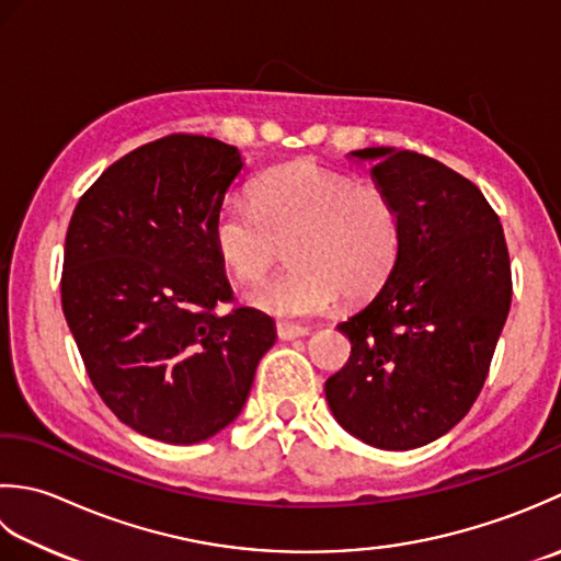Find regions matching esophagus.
Listing matches in <instances>:
<instances>
[{
	"instance_id": "esophagus-1",
	"label": "esophagus",
	"mask_w": 561,
	"mask_h": 561,
	"mask_svg": "<svg viewBox=\"0 0 561 561\" xmlns=\"http://www.w3.org/2000/svg\"><path fill=\"white\" fill-rule=\"evenodd\" d=\"M276 331H278V339L280 341H295V339H302V336L310 334V329H307V327L290 324V322H280L276 327Z\"/></svg>"
}]
</instances>
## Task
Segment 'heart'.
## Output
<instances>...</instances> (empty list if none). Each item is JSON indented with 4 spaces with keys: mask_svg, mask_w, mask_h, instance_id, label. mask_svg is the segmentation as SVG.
<instances>
[{
    "mask_svg": "<svg viewBox=\"0 0 561 561\" xmlns=\"http://www.w3.org/2000/svg\"><path fill=\"white\" fill-rule=\"evenodd\" d=\"M254 203L225 198L213 242L239 280L256 283L288 244L293 268L247 295L259 312L307 319L336 302L360 300L390 276L402 220L394 201L373 184H356L314 162H290L254 184Z\"/></svg>",
    "mask_w": 561,
    "mask_h": 561,
    "instance_id": "obj_1",
    "label": "heart"
}]
</instances>
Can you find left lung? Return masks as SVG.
I'll list each match as a JSON object with an SVG mask.
<instances>
[{
  "mask_svg": "<svg viewBox=\"0 0 561 561\" xmlns=\"http://www.w3.org/2000/svg\"><path fill=\"white\" fill-rule=\"evenodd\" d=\"M348 157L402 220L397 264L373 300L339 324L351 358L324 392L351 436L411 450L445 436L486 380L511 307V261L499 215L470 179L394 147Z\"/></svg>",
  "mask_w": 561,
  "mask_h": 561,
  "instance_id": "8db88e82",
  "label": "left lung"
}]
</instances>
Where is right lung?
I'll use <instances>...</instances> for the list:
<instances>
[{
    "instance_id": "obj_1",
    "label": "right lung",
    "mask_w": 561,
    "mask_h": 561,
    "mask_svg": "<svg viewBox=\"0 0 561 561\" xmlns=\"http://www.w3.org/2000/svg\"><path fill=\"white\" fill-rule=\"evenodd\" d=\"M237 147L169 135L111 164L72 213L62 310L106 407L147 438L208 440L242 411L276 324L232 300L213 242Z\"/></svg>"
}]
</instances>
